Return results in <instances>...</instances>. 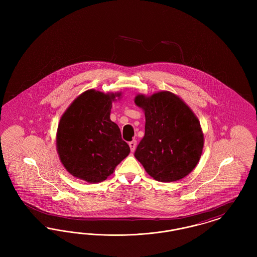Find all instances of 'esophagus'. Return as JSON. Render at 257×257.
Instances as JSON below:
<instances>
[{"mask_svg":"<svg viewBox=\"0 0 257 257\" xmlns=\"http://www.w3.org/2000/svg\"><path fill=\"white\" fill-rule=\"evenodd\" d=\"M129 147H130L131 151L134 152L135 150H136V147H137V142H136V141L130 142V143H129Z\"/></svg>","mask_w":257,"mask_h":257,"instance_id":"obj_1","label":"esophagus"}]
</instances>
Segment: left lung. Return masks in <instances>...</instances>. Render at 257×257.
<instances>
[{"mask_svg": "<svg viewBox=\"0 0 257 257\" xmlns=\"http://www.w3.org/2000/svg\"><path fill=\"white\" fill-rule=\"evenodd\" d=\"M145 110L146 128L135 157L161 182L182 179L196 168L203 148L200 123L183 101L170 91L135 98Z\"/></svg>", "mask_w": 257, "mask_h": 257, "instance_id": "8db88e82", "label": "left lung"}]
</instances>
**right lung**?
<instances>
[{
    "label": "right lung",
    "instance_id": "1",
    "mask_svg": "<svg viewBox=\"0 0 257 257\" xmlns=\"http://www.w3.org/2000/svg\"><path fill=\"white\" fill-rule=\"evenodd\" d=\"M115 96L120 93L87 90L65 110L58 127L57 149L62 165L89 183L106 180L130 153L119 127L110 119Z\"/></svg>",
    "mask_w": 257,
    "mask_h": 257
}]
</instances>
